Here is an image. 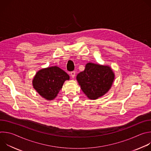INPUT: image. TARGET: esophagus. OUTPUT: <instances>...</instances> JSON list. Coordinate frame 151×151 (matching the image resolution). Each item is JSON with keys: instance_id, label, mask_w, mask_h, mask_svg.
Returning <instances> with one entry per match:
<instances>
[{"instance_id": "obj_1", "label": "esophagus", "mask_w": 151, "mask_h": 151, "mask_svg": "<svg viewBox=\"0 0 151 151\" xmlns=\"http://www.w3.org/2000/svg\"><path fill=\"white\" fill-rule=\"evenodd\" d=\"M75 74H76L75 71H72V72H70V75H71L72 78H74L75 76Z\"/></svg>"}]
</instances>
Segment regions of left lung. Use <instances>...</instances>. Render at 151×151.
<instances>
[{"instance_id":"left-lung-1","label":"left lung","mask_w":151,"mask_h":151,"mask_svg":"<svg viewBox=\"0 0 151 151\" xmlns=\"http://www.w3.org/2000/svg\"><path fill=\"white\" fill-rule=\"evenodd\" d=\"M114 77L110 67L88 63L85 70L78 74L76 79L82 91L89 99L96 100L109 91Z\"/></svg>"}]
</instances>
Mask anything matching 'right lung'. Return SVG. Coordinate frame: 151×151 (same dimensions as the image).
I'll return each instance as SVG.
<instances>
[{
	"instance_id": "1",
	"label": "right lung",
	"mask_w": 151,
	"mask_h": 151,
	"mask_svg": "<svg viewBox=\"0 0 151 151\" xmlns=\"http://www.w3.org/2000/svg\"><path fill=\"white\" fill-rule=\"evenodd\" d=\"M69 78L66 72L57 66H53L37 72L33 80V85L41 96L51 100L57 96L64 81Z\"/></svg>"
}]
</instances>
